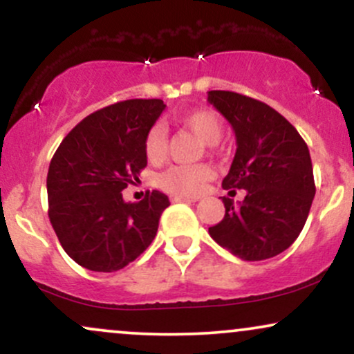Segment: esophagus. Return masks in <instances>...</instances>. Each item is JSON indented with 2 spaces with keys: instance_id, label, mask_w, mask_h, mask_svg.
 I'll use <instances>...</instances> for the list:
<instances>
[{
  "instance_id": "obj_1",
  "label": "esophagus",
  "mask_w": 354,
  "mask_h": 354,
  "mask_svg": "<svg viewBox=\"0 0 354 354\" xmlns=\"http://www.w3.org/2000/svg\"><path fill=\"white\" fill-rule=\"evenodd\" d=\"M171 201H174V203H194L198 200L196 198H188V196H173Z\"/></svg>"
}]
</instances>
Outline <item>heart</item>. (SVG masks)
Wrapping results in <instances>:
<instances>
[{
    "mask_svg": "<svg viewBox=\"0 0 354 354\" xmlns=\"http://www.w3.org/2000/svg\"><path fill=\"white\" fill-rule=\"evenodd\" d=\"M181 124L189 129L205 145H216L223 136V123L216 113L208 109L191 111L181 118ZM166 129L161 124L153 126L145 140V153L151 163L163 160L166 153ZM213 176L208 165H174L161 173L160 186L176 196H196L205 189Z\"/></svg>",
    "mask_w": 354,
    "mask_h": 354,
    "instance_id": "obj_1",
    "label": "heart"
}]
</instances>
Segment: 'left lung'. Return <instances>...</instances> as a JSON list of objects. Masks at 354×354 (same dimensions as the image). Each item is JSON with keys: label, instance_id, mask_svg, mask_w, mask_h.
Masks as SVG:
<instances>
[{"label": "left lung", "instance_id": "left-lung-1", "mask_svg": "<svg viewBox=\"0 0 354 354\" xmlns=\"http://www.w3.org/2000/svg\"><path fill=\"white\" fill-rule=\"evenodd\" d=\"M208 101L236 136V154L223 188L246 189L239 206L223 196L225 218L209 234L246 261L283 253L301 233L315 178L310 149L286 118L266 103L233 91H208Z\"/></svg>", "mask_w": 354, "mask_h": 354}]
</instances>
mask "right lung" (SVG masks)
Returning a JSON list of instances; mask_svg holds the SVG:
<instances>
[{"label":"right lung","instance_id":"obj_1","mask_svg":"<svg viewBox=\"0 0 354 354\" xmlns=\"http://www.w3.org/2000/svg\"><path fill=\"white\" fill-rule=\"evenodd\" d=\"M166 104L126 100L84 118L61 141L48 169V216L61 246L80 266L113 273L156 236L169 206L160 191L126 203L121 191L148 163L145 140Z\"/></svg>","mask_w":354,"mask_h":354}]
</instances>
